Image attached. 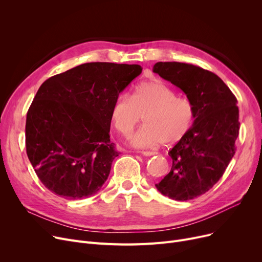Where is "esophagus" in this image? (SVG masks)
Here are the masks:
<instances>
[{
    "label": "esophagus",
    "instance_id": "34e87169",
    "mask_svg": "<svg viewBox=\"0 0 262 262\" xmlns=\"http://www.w3.org/2000/svg\"><path fill=\"white\" fill-rule=\"evenodd\" d=\"M141 154H142L143 156H154V155H156L157 153H156V152H153V150H142Z\"/></svg>",
    "mask_w": 262,
    "mask_h": 262
}]
</instances>
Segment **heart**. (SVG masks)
Listing matches in <instances>:
<instances>
[{
    "instance_id": "heart-1",
    "label": "heart",
    "mask_w": 262,
    "mask_h": 262,
    "mask_svg": "<svg viewBox=\"0 0 262 262\" xmlns=\"http://www.w3.org/2000/svg\"><path fill=\"white\" fill-rule=\"evenodd\" d=\"M116 129L128 135L143 116L144 125L137 129L129 142L135 147H154L164 142L175 143L189 132L194 120V107L163 81H144L137 87L132 98L121 94L112 107Z\"/></svg>"
}]
</instances>
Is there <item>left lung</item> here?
Listing matches in <instances>:
<instances>
[{
    "label": "left lung",
    "mask_w": 262,
    "mask_h": 262,
    "mask_svg": "<svg viewBox=\"0 0 262 262\" xmlns=\"http://www.w3.org/2000/svg\"><path fill=\"white\" fill-rule=\"evenodd\" d=\"M153 72L180 88L194 107L191 128L169 152L170 173L155 185L164 196L189 201L210 190L235 155L237 99L217 75L193 64L160 61Z\"/></svg>",
    "instance_id": "8db88e82"
}]
</instances>
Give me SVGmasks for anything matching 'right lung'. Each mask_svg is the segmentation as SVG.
Here are the masks:
<instances>
[{
  "instance_id": "1",
  "label": "right lung",
  "mask_w": 262,
  "mask_h": 262,
  "mask_svg": "<svg viewBox=\"0 0 262 262\" xmlns=\"http://www.w3.org/2000/svg\"><path fill=\"white\" fill-rule=\"evenodd\" d=\"M139 64L88 62L47 79L26 115V154L46 188L67 200L98 192L119 156L112 107Z\"/></svg>"
}]
</instances>
